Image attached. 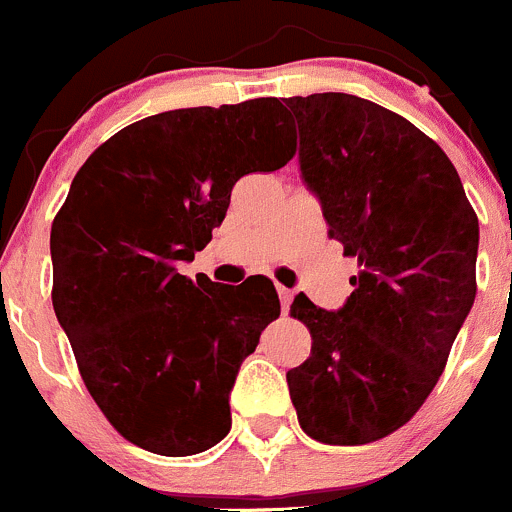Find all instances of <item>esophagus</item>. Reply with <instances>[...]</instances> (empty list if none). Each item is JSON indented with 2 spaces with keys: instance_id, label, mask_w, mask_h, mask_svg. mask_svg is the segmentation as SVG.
<instances>
[{
  "instance_id": "1",
  "label": "esophagus",
  "mask_w": 512,
  "mask_h": 512,
  "mask_svg": "<svg viewBox=\"0 0 512 512\" xmlns=\"http://www.w3.org/2000/svg\"><path fill=\"white\" fill-rule=\"evenodd\" d=\"M277 295H280V305H282V312H287V310H290V302H292V297H295V292H292V290H287V287H282V285H277Z\"/></svg>"
}]
</instances>
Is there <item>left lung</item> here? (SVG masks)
<instances>
[{
	"label": "left lung",
	"mask_w": 512,
	"mask_h": 512,
	"mask_svg": "<svg viewBox=\"0 0 512 512\" xmlns=\"http://www.w3.org/2000/svg\"><path fill=\"white\" fill-rule=\"evenodd\" d=\"M285 104L327 235L360 265L337 312L292 302L312 350L287 372L290 398L317 443L365 445L403 428L443 375L478 290V217L448 155L400 114L342 92Z\"/></svg>",
	"instance_id": "1"
}]
</instances>
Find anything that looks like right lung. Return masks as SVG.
<instances>
[{
  "mask_svg": "<svg viewBox=\"0 0 512 512\" xmlns=\"http://www.w3.org/2000/svg\"><path fill=\"white\" fill-rule=\"evenodd\" d=\"M295 155L277 97L152 114L74 175L52 222V305L79 375L122 438L170 458L230 433V390L280 315L267 277L227 287L177 265L205 250L230 192Z\"/></svg>",
  "mask_w": 512,
  "mask_h": 512,
  "instance_id": "1",
  "label": "right lung"
}]
</instances>
